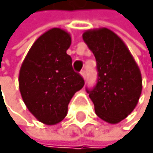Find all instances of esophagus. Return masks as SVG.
<instances>
[{
  "mask_svg": "<svg viewBox=\"0 0 153 153\" xmlns=\"http://www.w3.org/2000/svg\"><path fill=\"white\" fill-rule=\"evenodd\" d=\"M80 74L82 75V77H83L84 79L85 78H86V76H87V71H86V70H81V72H80Z\"/></svg>",
  "mask_w": 153,
  "mask_h": 153,
  "instance_id": "34e87169",
  "label": "esophagus"
}]
</instances>
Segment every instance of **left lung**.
Masks as SVG:
<instances>
[{
  "label": "left lung",
  "instance_id": "left-lung-1",
  "mask_svg": "<svg viewBox=\"0 0 153 153\" xmlns=\"http://www.w3.org/2000/svg\"><path fill=\"white\" fill-rule=\"evenodd\" d=\"M83 39L97 62L96 85L86 88L97 116L118 124L134 111L143 89L140 68L121 38L108 28L88 30Z\"/></svg>",
  "mask_w": 153,
  "mask_h": 153
}]
</instances>
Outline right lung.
I'll list each match as a JSON object with an SVG mask.
<instances>
[{
  "label": "right lung",
  "instance_id": "add662e5",
  "mask_svg": "<svg viewBox=\"0 0 153 153\" xmlns=\"http://www.w3.org/2000/svg\"><path fill=\"white\" fill-rule=\"evenodd\" d=\"M70 44L71 37L65 30L49 29L33 43L21 67L19 83L22 100L43 124L61 122L73 95L85 84L66 53Z\"/></svg>",
  "mask_w": 153,
  "mask_h": 153
}]
</instances>
